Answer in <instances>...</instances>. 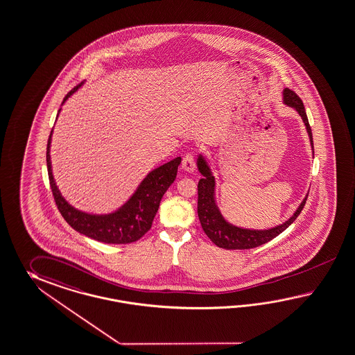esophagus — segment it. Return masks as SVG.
I'll use <instances>...</instances> for the list:
<instances>
[{"label": "esophagus", "mask_w": 355, "mask_h": 355, "mask_svg": "<svg viewBox=\"0 0 355 355\" xmlns=\"http://www.w3.org/2000/svg\"><path fill=\"white\" fill-rule=\"evenodd\" d=\"M195 166H196V160H195V155L193 153H186V155L183 156V160H182V168L187 172H192L195 171Z\"/></svg>", "instance_id": "1"}]
</instances>
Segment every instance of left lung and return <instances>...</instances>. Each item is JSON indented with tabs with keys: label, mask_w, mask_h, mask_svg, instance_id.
<instances>
[{
	"label": "left lung",
	"mask_w": 355,
	"mask_h": 355,
	"mask_svg": "<svg viewBox=\"0 0 355 355\" xmlns=\"http://www.w3.org/2000/svg\"><path fill=\"white\" fill-rule=\"evenodd\" d=\"M284 103L296 109V112L300 114V116L303 118L309 139H311V147H313L311 128L302 98L290 88H285ZM198 165H199L200 173L204 175L198 184V216H199L200 223L209 239L214 242L218 248H222L225 250L254 249V248H258L260 245L273 240L278 234H282L286 228L299 216L303 210L305 202H306V199H308V195H306V198L303 200L300 207L295 211L294 216H291L284 225L270 228L267 231H255V230L252 231V230L239 228V227L227 223L216 208V202H214V177L210 173L208 164L205 163L202 156H200Z\"/></svg>",
	"instance_id": "obj_1"
}]
</instances>
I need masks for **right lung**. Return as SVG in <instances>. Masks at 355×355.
Instances as JSON below:
<instances>
[{
    "mask_svg": "<svg viewBox=\"0 0 355 355\" xmlns=\"http://www.w3.org/2000/svg\"><path fill=\"white\" fill-rule=\"evenodd\" d=\"M78 87L79 85L68 92L62 103ZM51 135L52 130L47 141L46 151L47 172L53 200L62 218L69 223L70 227L78 231L79 234L91 237L96 241L105 243H132L139 240L151 228L162 198L165 191L169 189V186L175 180L181 157H175L169 163L162 165L151 173H148L146 178L139 184L136 193L118 211L109 216H91L71 208L69 204L62 199L53 182L50 162Z\"/></svg>",
    "mask_w": 355,
    "mask_h": 355,
    "instance_id": "right-lung-1",
    "label": "right lung"
}]
</instances>
